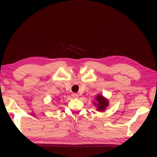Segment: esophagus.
<instances>
[{
    "mask_svg": "<svg viewBox=\"0 0 157 157\" xmlns=\"http://www.w3.org/2000/svg\"><path fill=\"white\" fill-rule=\"evenodd\" d=\"M72 97L74 98H78L79 97V95L77 94H72Z\"/></svg>",
    "mask_w": 157,
    "mask_h": 157,
    "instance_id": "34e87169",
    "label": "esophagus"
}]
</instances>
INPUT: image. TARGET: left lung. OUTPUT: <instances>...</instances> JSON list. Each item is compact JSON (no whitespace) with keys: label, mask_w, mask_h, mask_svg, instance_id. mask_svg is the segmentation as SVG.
<instances>
[{"label":"left lung","mask_w":157,"mask_h":157,"mask_svg":"<svg viewBox=\"0 0 157 157\" xmlns=\"http://www.w3.org/2000/svg\"><path fill=\"white\" fill-rule=\"evenodd\" d=\"M96 102H94V105L97 107V110L99 111H103L105 110L106 107L109 106V101L106 99L105 97L102 96V95H98L96 98Z\"/></svg>","instance_id":"left-lung-1"}]
</instances>
